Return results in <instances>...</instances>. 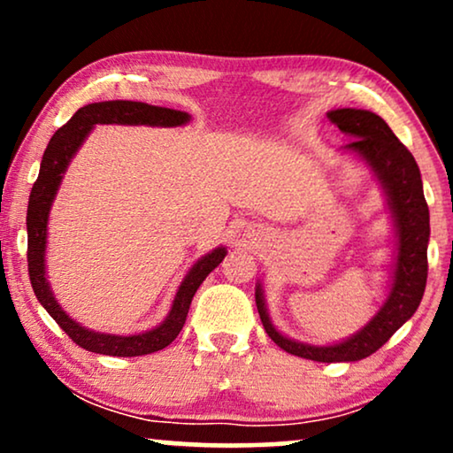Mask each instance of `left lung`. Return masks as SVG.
Segmentation results:
<instances>
[{"label": "left lung", "instance_id": "8db88e82", "mask_svg": "<svg viewBox=\"0 0 453 453\" xmlns=\"http://www.w3.org/2000/svg\"><path fill=\"white\" fill-rule=\"evenodd\" d=\"M334 126L350 138L346 150L371 166L388 196L395 225V264L392 288L375 318L344 342L311 346L290 340L272 326L265 311L262 284L256 288V305L264 330L282 350L318 363L361 361L380 350L402 324L412 318L426 287V245H429V206L423 194L418 165L411 150L395 138L380 115L363 109H336L327 113Z\"/></svg>", "mask_w": 453, "mask_h": 453}]
</instances>
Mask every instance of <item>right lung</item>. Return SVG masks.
Returning <instances> with one entry per match:
<instances>
[{
  "label": "right lung",
  "mask_w": 453,
  "mask_h": 453,
  "mask_svg": "<svg viewBox=\"0 0 453 453\" xmlns=\"http://www.w3.org/2000/svg\"><path fill=\"white\" fill-rule=\"evenodd\" d=\"M189 121V115L183 111L166 109V107H154V104L135 103V101H104V103H92L86 107L78 109L72 115V119L61 126L58 132L53 134L51 142L47 144V150L42 154L39 177L33 185L28 200V212H27V231H28V276L30 284L36 299L47 313L58 321L61 330L70 336L73 342L90 352H98V355L109 357H142L150 355V352L163 350L169 346L173 340L179 336L181 327L188 318L191 299H194L196 290L200 284L206 280V276L219 265L226 256L225 247H216L208 256L197 259L194 268L188 272L183 278L181 287H179L175 301L169 315L163 324L154 327V330L134 334V336H115V334H101L86 330L80 324H76L49 288L47 276H45V247H47V220L49 212H51V203L58 194L61 179L70 165L73 154L82 146L86 135L96 123H121V126H160V127H177L185 126Z\"/></svg>",
  "instance_id": "obj_1"
}]
</instances>
